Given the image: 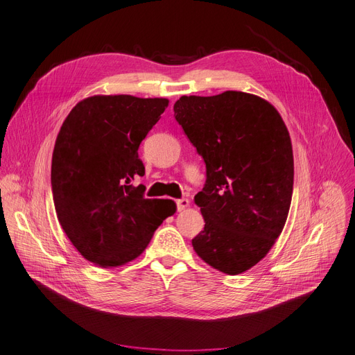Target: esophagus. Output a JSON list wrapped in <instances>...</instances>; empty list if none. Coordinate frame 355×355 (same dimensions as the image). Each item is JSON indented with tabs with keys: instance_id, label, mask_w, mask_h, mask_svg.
Returning <instances> with one entry per match:
<instances>
[{
	"instance_id": "1",
	"label": "esophagus",
	"mask_w": 355,
	"mask_h": 355,
	"mask_svg": "<svg viewBox=\"0 0 355 355\" xmlns=\"http://www.w3.org/2000/svg\"><path fill=\"white\" fill-rule=\"evenodd\" d=\"M175 203H177V210H178V211L186 210V209L190 206V202H189L187 198H178Z\"/></svg>"
}]
</instances>
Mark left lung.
Instances as JSON below:
<instances>
[{
    "instance_id": "1",
    "label": "left lung",
    "mask_w": 355,
    "mask_h": 355,
    "mask_svg": "<svg viewBox=\"0 0 355 355\" xmlns=\"http://www.w3.org/2000/svg\"><path fill=\"white\" fill-rule=\"evenodd\" d=\"M174 116L206 164V184L194 197L205 229L193 248L213 268L241 274L284 227L295 177L288 130L274 105L242 91L182 96Z\"/></svg>"
}]
</instances>
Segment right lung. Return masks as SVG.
Here are the masks:
<instances>
[{
  "label": "right lung",
  "mask_w": 355,
  "mask_h": 355,
  "mask_svg": "<svg viewBox=\"0 0 355 355\" xmlns=\"http://www.w3.org/2000/svg\"><path fill=\"white\" fill-rule=\"evenodd\" d=\"M168 107L166 98L94 96L76 104L55 142L52 193L58 220L78 252L100 267L139 257L173 200L145 198L141 142Z\"/></svg>",
  "instance_id": "1"
}]
</instances>
